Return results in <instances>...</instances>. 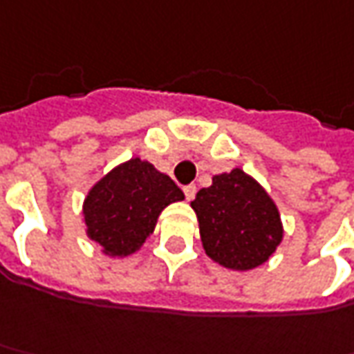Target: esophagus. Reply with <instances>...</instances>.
<instances>
[{
	"label": "esophagus",
	"mask_w": 354,
	"mask_h": 354,
	"mask_svg": "<svg viewBox=\"0 0 354 354\" xmlns=\"http://www.w3.org/2000/svg\"><path fill=\"white\" fill-rule=\"evenodd\" d=\"M196 192H198V188L194 186V184H189V186H184V196H186V200H194L196 198Z\"/></svg>",
	"instance_id": "1"
}]
</instances>
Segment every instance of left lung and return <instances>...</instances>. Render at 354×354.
I'll list each match as a JSON object with an SVG mask.
<instances>
[{
	"instance_id": "8db88e82",
	"label": "left lung",
	"mask_w": 354,
	"mask_h": 354,
	"mask_svg": "<svg viewBox=\"0 0 354 354\" xmlns=\"http://www.w3.org/2000/svg\"><path fill=\"white\" fill-rule=\"evenodd\" d=\"M200 225L201 247L219 266L247 272L268 261L284 239L272 196L241 168L215 174L189 203Z\"/></svg>"
}]
</instances>
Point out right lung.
<instances>
[{"instance_id": "1", "label": "right lung", "mask_w": 354, "mask_h": 354, "mask_svg": "<svg viewBox=\"0 0 354 354\" xmlns=\"http://www.w3.org/2000/svg\"><path fill=\"white\" fill-rule=\"evenodd\" d=\"M184 200V192L170 176L139 156L111 168L82 203L86 235L102 252L125 259L153 235L162 209Z\"/></svg>"}]
</instances>
